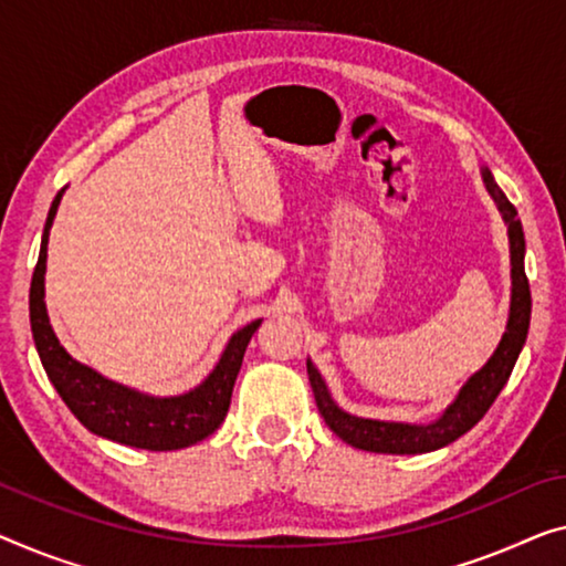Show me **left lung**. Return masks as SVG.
<instances>
[{
  "label": "left lung",
  "mask_w": 566,
  "mask_h": 566,
  "mask_svg": "<svg viewBox=\"0 0 566 566\" xmlns=\"http://www.w3.org/2000/svg\"><path fill=\"white\" fill-rule=\"evenodd\" d=\"M485 188L491 192L493 200L499 202V210L503 213V221L509 223V239H511V315L509 327H505L503 340L495 348L493 358L478 370L470 381L462 386L458 399L447 407L444 415L434 421V424L417 427V424H394V421H376V419H360L345 415L343 409L335 407V401L327 394V386L323 376L317 374V368L307 360V374L310 386L315 394L317 409L323 415L325 424L340 437L343 442H348L358 450L366 452H386V454H419V452H432L440 447L450 444L470 432L480 419L485 417V411L493 407V401L499 399L503 386L509 384L511 370L516 366L518 353L524 348L528 323H531V290L524 269V229H521L518 213L513 208V202L505 198V192L495 185L491 170H483Z\"/></svg>",
  "instance_id": "obj_1"
}]
</instances>
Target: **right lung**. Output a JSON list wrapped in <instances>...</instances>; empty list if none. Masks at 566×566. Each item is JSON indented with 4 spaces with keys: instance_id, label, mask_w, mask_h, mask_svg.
<instances>
[{
    "instance_id": "add662e5",
    "label": "right lung",
    "mask_w": 566,
    "mask_h": 566,
    "mask_svg": "<svg viewBox=\"0 0 566 566\" xmlns=\"http://www.w3.org/2000/svg\"><path fill=\"white\" fill-rule=\"evenodd\" d=\"M61 196L63 190L57 192L53 206H50L40 256L30 284L32 337H35L42 368L53 381L55 391L61 394V399L83 427L98 437H106V440L155 452L182 450V447L206 440L226 419L243 353H247V345L261 325V319H254V323L241 327L239 333H233L213 374L198 389L182 396H170V399L137 394L73 360L63 345L57 343L45 310L48 231L53 226Z\"/></svg>"
}]
</instances>
